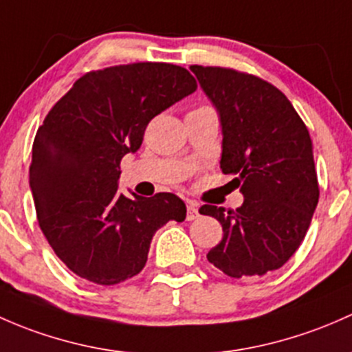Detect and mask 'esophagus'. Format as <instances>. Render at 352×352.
Listing matches in <instances>:
<instances>
[{
	"label": "esophagus",
	"mask_w": 352,
	"mask_h": 352,
	"mask_svg": "<svg viewBox=\"0 0 352 352\" xmlns=\"http://www.w3.org/2000/svg\"><path fill=\"white\" fill-rule=\"evenodd\" d=\"M186 206H188V212H186V220L188 222H191V220L198 219V203L195 201H186Z\"/></svg>",
	"instance_id": "esophagus-1"
}]
</instances>
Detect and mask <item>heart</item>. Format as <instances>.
<instances>
[{"label": "heart", "instance_id": "b5f03b06", "mask_svg": "<svg viewBox=\"0 0 352 352\" xmlns=\"http://www.w3.org/2000/svg\"><path fill=\"white\" fill-rule=\"evenodd\" d=\"M206 108H208V107H200V108H195L193 111H197V110H206Z\"/></svg>", "mask_w": 352, "mask_h": 352}]
</instances>
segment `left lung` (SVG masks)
<instances>
[{
	"mask_svg": "<svg viewBox=\"0 0 352 352\" xmlns=\"http://www.w3.org/2000/svg\"><path fill=\"white\" fill-rule=\"evenodd\" d=\"M220 113V169L244 195L237 210L203 205L223 237L206 259L230 278L263 276L300 248L318 203L314 144L276 86L230 67L191 66Z\"/></svg>",
	"mask_w": 352,
	"mask_h": 352,
	"instance_id": "obj_1",
	"label": "left lung"
}]
</instances>
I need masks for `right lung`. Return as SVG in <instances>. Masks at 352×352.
<instances>
[{
    "label": "right lung",
    "instance_id": "obj_1",
    "mask_svg": "<svg viewBox=\"0 0 352 352\" xmlns=\"http://www.w3.org/2000/svg\"><path fill=\"white\" fill-rule=\"evenodd\" d=\"M195 89L176 64H122L86 72L47 113L32 147L30 188L47 242L74 274L122 283L146 266L155 230L186 219L176 195L129 198L117 181L152 118Z\"/></svg>",
    "mask_w": 352,
    "mask_h": 352
}]
</instances>
